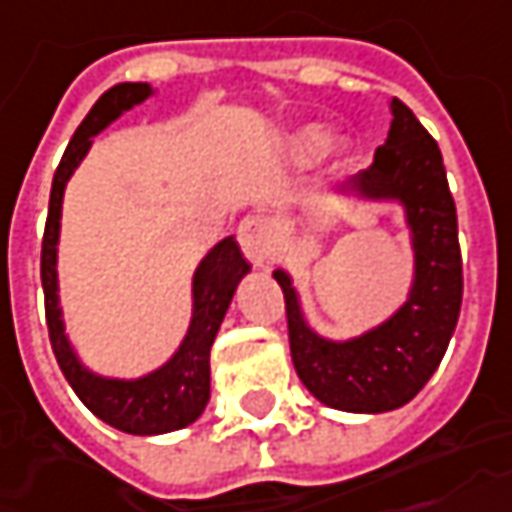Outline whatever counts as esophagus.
<instances>
[{
  "instance_id": "1",
  "label": "esophagus",
  "mask_w": 512,
  "mask_h": 512,
  "mask_svg": "<svg viewBox=\"0 0 512 512\" xmlns=\"http://www.w3.org/2000/svg\"><path fill=\"white\" fill-rule=\"evenodd\" d=\"M238 243L243 255L255 266H266L271 257V227L263 218H243L238 227Z\"/></svg>"
}]
</instances>
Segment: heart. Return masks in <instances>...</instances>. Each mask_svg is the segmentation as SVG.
<instances>
[{
  "instance_id": "obj_1",
  "label": "heart",
  "mask_w": 512,
  "mask_h": 512,
  "mask_svg": "<svg viewBox=\"0 0 512 512\" xmlns=\"http://www.w3.org/2000/svg\"><path fill=\"white\" fill-rule=\"evenodd\" d=\"M322 142H325V131L316 128V125H308V128L297 131L294 139H291V154L297 156V159H305V156L316 154L322 148Z\"/></svg>"
}]
</instances>
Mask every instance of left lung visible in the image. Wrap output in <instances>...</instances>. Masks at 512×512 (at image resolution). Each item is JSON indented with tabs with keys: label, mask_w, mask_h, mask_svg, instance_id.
<instances>
[{
	"label": "left lung",
	"mask_w": 512,
	"mask_h": 512,
	"mask_svg": "<svg viewBox=\"0 0 512 512\" xmlns=\"http://www.w3.org/2000/svg\"><path fill=\"white\" fill-rule=\"evenodd\" d=\"M389 109L387 142L344 190L364 201L403 204L415 249V280L406 302L378 328L333 342L305 322L288 271H274L285 294L288 342L300 381L330 409L364 415L398 409L426 387L446 356L462 305L457 207L443 154L406 103L392 97Z\"/></svg>",
	"instance_id": "1"
}]
</instances>
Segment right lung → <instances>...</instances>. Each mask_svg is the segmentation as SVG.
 <instances>
[{"label": "right lung", "instance_id": "obj_1", "mask_svg": "<svg viewBox=\"0 0 512 512\" xmlns=\"http://www.w3.org/2000/svg\"><path fill=\"white\" fill-rule=\"evenodd\" d=\"M151 95L154 89L148 83H117L92 106L86 120L78 125L75 137L69 139L61 165L52 176L50 212L41 241L44 311H47L52 353L58 358L61 373L92 415L125 434H142V437L184 429L201 417L210 401V347L224 322L235 288L243 280V274H249V263L243 260L241 246L235 243V238H224L212 246L193 274V319L187 336L168 364H162L154 373L131 381L103 378L86 370L78 353L72 350L64 330V316L58 302V271H55L66 182L83 162V156L89 154L92 137L109 128L123 111L134 109Z\"/></svg>", "mask_w": 512, "mask_h": 512}]
</instances>
